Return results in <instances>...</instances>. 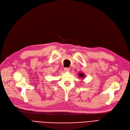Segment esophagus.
Here are the masks:
<instances>
[{"instance_id":"obj_1","label":"esophagus","mask_w":130,"mask_h":130,"mask_svg":"<svg viewBox=\"0 0 130 130\" xmlns=\"http://www.w3.org/2000/svg\"><path fill=\"white\" fill-rule=\"evenodd\" d=\"M64 70L66 72H69L70 70V68H68V67H65V68H64Z\"/></svg>"}]
</instances>
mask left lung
I'll use <instances>...</instances> for the list:
<instances>
[{"label":"left lung","mask_w":130,"mask_h":130,"mask_svg":"<svg viewBox=\"0 0 130 130\" xmlns=\"http://www.w3.org/2000/svg\"><path fill=\"white\" fill-rule=\"evenodd\" d=\"M78 76L80 78H82L84 79V76H85V74H84V73H78Z\"/></svg>","instance_id":"obj_1"}]
</instances>
